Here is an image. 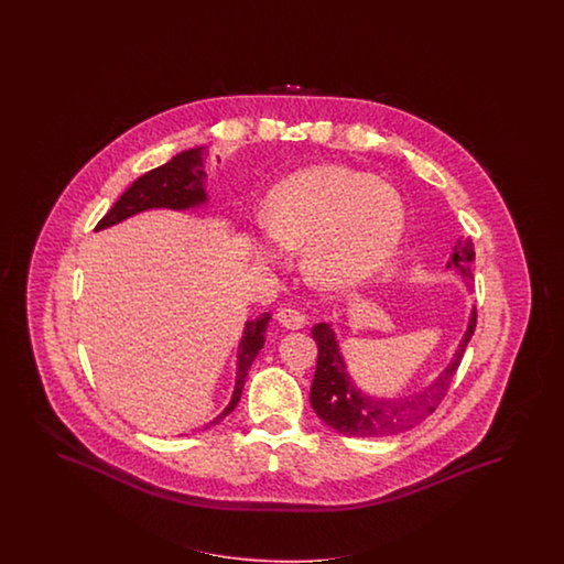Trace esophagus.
<instances>
[{
    "label": "esophagus",
    "mask_w": 564,
    "mask_h": 564,
    "mask_svg": "<svg viewBox=\"0 0 564 564\" xmlns=\"http://www.w3.org/2000/svg\"><path fill=\"white\" fill-rule=\"evenodd\" d=\"M276 321H279L281 325L291 328V330H297V328H302V326L306 325V314L300 312L297 307L285 306L276 312Z\"/></svg>",
    "instance_id": "esophagus-1"
}]
</instances>
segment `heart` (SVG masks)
<instances>
[{
	"label": "heart",
	"instance_id": "1",
	"mask_svg": "<svg viewBox=\"0 0 564 564\" xmlns=\"http://www.w3.org/2000/svg\"><path fill=\"white\" fill-rule=\"evenodd\" d=\"M264 227L283 250H300L307 276L323 288H347L378 273L394 254L405 208L391 186L343 165H316L281 180L267 196ZM271 241L254 239L262 260Z\"/></svg>",
	"mask_w": 564,
	"mask_h": 564
}]
</instances>
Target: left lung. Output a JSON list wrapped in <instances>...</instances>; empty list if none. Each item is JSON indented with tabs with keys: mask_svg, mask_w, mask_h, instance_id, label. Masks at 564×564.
<instances>
[{
	"mask_svg": "<svg viewBox=\"0 0 564 564\" xmlns=\"http://www.w3.org/2000/svg\"><path fill=\"white\" fill-rule=\"evenodd\" d=\"M474 258H476V250L471 239H457L453 248V257L446 267L455 269L467 283H471ZM476 323H478V314L474 310L465 337L459 343V349L455 351V358L448 364L443 375L438 376L422 393L399 397V399H378L359 391L358 384L345 368L333 326L318 323L312 328V337L318 345V361H316V375L310 389V403L326 426L341 432L345 436H358V438L391 436L417 426L443 403L444 397L453 384V378L457 375V368L462 364L465 347L476 330Z\"/></svg>",
	"mask_w": 564,
	"mask_h": 564,
	"instance_id": "8db88e82",
	"label": "left lung"
}]
</instances>
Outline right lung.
I'll return each mask as SVG.
<instances>
[{"label": "right lung", "instance_id": "add662e5", "mask_svg": "<svg viewBox=\"0 0 564 564\" xmlns=\"http://www.w3.org/2000/svg\"><path fill=\"white\" fill-rule=\"evenodd\" d=\"M200 151L203 149H192V151L175 154L170 163L138 177L137 182L121 194L120 200L111 206V210L102 217L101 221L97 223L95 231L111 227L147 208H189V206L205 203L206 194L203 188L205 171H203ZM269 321H271V314L264 312L254 321L246 323L243 337L239 343L236 391L229 405L210 424H219L225 415L236 410L248 370L264 345V330Z\"/></svg>", "mask_w": 564, "mask_h": 564}]
</instances>
